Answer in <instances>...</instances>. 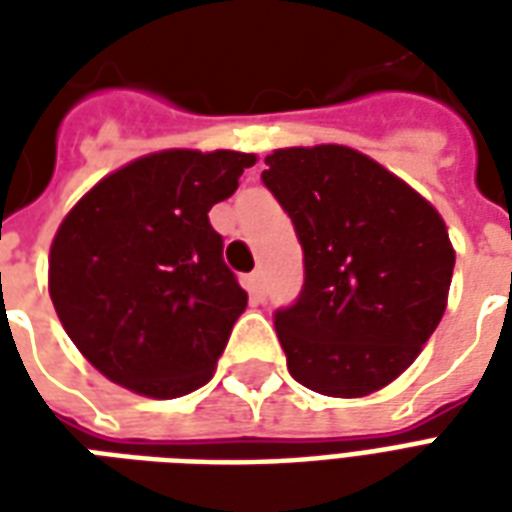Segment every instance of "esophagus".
<instances>
[{
    "instance_id": "obj_1",
    "label": "esophagus",
    "mask_w": 512,
    "mask_h": 512,
    "mask_svg": "<svg viewBox=\"0 0 512 512\" xmlns=\"http://www.w3.org/2000/svg\"><path fill=\"white\" fill-rule=\"evenodd\" d=\"M249 293H252L257 301L266 299V277H263L260 268H255V271L249 274Z\"/></svg>"
}]
</instances>
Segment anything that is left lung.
Here are the masks:
<instances>
[{"label": "left lung", "instance_id": "obj_1", "mask_svg": "<svg viewBox=\"0 0 512 512\" xmlns=\"http://www.w3.org/2000/svg\"><path fill=\"white\" fill-rule=\"evenodd\" d=\"M266 189L304 252L299 299L274 312L290 376L329 397L395 381L436 332L452 282L439 211L378 161L343 145L266 156Z\"/></svg>", "mask_w": 512, "mask_h": 512}]
</instances>
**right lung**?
Returning a JSON list of instances; mask_svg holds the SVG:
<instances>
[{"label":"right lung","instance_id":"1","mask_svg":"<svg viewBox=\"0 0 512 512\" xmlns=\"http://www.w3.org/2000/svg\"><path fill=\"white\" fill-rule=\"evenodd\" d=\"M255 164L235 150H164L106 175L54 235L49 293L73 345L109 381L180 397L216 370L246 290L208 219Z\"/></svg>","mask_w":512,"mask_h":512}]
</instances>
